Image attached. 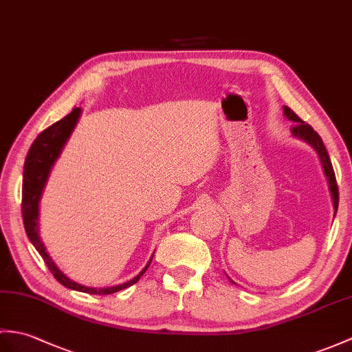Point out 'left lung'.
Listing matches in <instances>:
<instances>
[{
  "mask_svg": "<svg viewBox=\"0 0 352 352\" xmlns=\"http://www.w3.org/2000/svg\"><path fill=\"white\" fill-rule=\"evenodd\" d=\"M283 113L288 120L296 122V124H294L292 129H291L292 135L298 138V139H303V141H306L309 145H312L315 151L318 153V156H320V160H321L322 168H324V174L327 177V182H329V187H330V192H331L333 206H334V216H336L338 206H339V189H338V183H336V175H334V170H333V166H331L330 156L325 150L321 136L315 132L312 126H309L307 122L301 120L296 112H294L291 108H288V106H283Z\"/></svg>",
  "mask_w": 352,
  "mask_h": 352,
  "instance_id": "8db88e82",
  "label": "left lung"
}]
</instances>
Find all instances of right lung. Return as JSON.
Listing matches in <instances>:
<instances>
[{
  "label": "right lung",
  "instance_id": "right-lung-1",
  "mask_svg": "<svg viewBox=\"0 0 352 352\" xmlns=\"http://www.w3.org/2000/svg\"><path fill=\"white\" fill-rule=\"evenodd\" d=\"M79 117H80V108H73V111L69 113V116H65L63 120L56 121L52 126L45 129L43 132L34 139V142H32V145L30 146L27 159H25V165H23L22 217H23V226H25V232L28 235L30 241L32 243V246L37 249L40 255H42L45 264L49 268V272L54 274L56 280H58L61 285H64V287L69 289L106 296V294L118 292L121 289L130 287V285L136 283L139 279H141V276L146 272V268L150 267L153 256L148 261V264L145 265L142 272L139 273L136 277H133L132 280L117 285V287H111V288H102V289L88 288V287H84V285H79L76 282H73L72 279H69V277L55 265L52 258L49 256V253L46 252L45 244L42 241V239H40V234H38L40 196H42V192L45 189L49 173H51V169L54 166V163L56 162V159L60 157L63 146L65 145L67 139L70 138Z\"/></svg>",
  "mask_w": 352,
  "mask_h": 352
}]
</instances>
